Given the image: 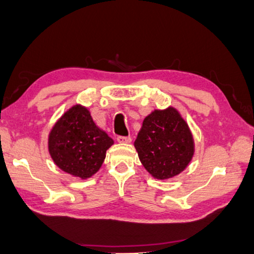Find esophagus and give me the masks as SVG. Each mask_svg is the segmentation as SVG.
<instances>
[{"label": "esophagus", "mask_w": 254, "mask_h": 254, "mask_svg": "<svg viewBox=\"0 0 254 254\" xmlns=\"http://www.w3.org/2000/svg\"><path fill=\"white\" fill-rule=\"evenodd\" d=\"M118 142L119 143H131V141H132V139L130 136H118Z\"/></svg>", "instance_id": "34e87169"}]
</instances>
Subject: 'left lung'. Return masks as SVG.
I'll return each mask as SVG.
<instances>
[{"mask_svg": "<svg viewBox=\"0 0 254 254\" xmlns=\"http://www.w3.org/2000/svg\"><path fill=\"white\" fill-rule=\"evenodd\" d=\"M134 147L143 167L158 180L172 179L183 172L195 151L190 127L173 107L153 110L146 115Z\"/></svg>", "mask_w": 254, "mask_h": 254, "instance_id": "8db88e82", "label": "left lung"}]
</instances>
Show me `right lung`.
Returning a JSON list of instances; mask_svg holds the SVG:
<instances>
[{
  "mask_svg": "<svg viewBox=\"0 0 254 254\" xmlns=\"http://www.w3.org/2000/svg\"><path fill=\"white\" fill-rule=\"evenodd\" d=\"M114 141L100 128L90 110L75 104L51 128L48 149L54 164L72 177L86 180L99 171Z\"/></svg>",
  "mask_w": 254,
  "mask_h": 254,
  "instance_id": "obj_1",
  "label": "right lung"
}]
</instances>
